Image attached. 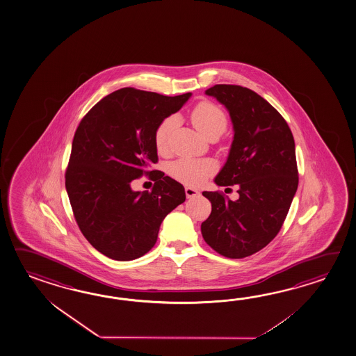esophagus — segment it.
I'll return each instance as SVG.
<instances>
[{"mask_svg":"<svg viewBox=\"0 0 356 356\" xmlns=\"http://www.w3.org/2000/svg\"><path fill=\"white\" fill-rule=\"evenodd\" d=\"M185 194H186V197L190 199V197H195V196L200 195V193L197 191V190L194 189V188H185Z\"/></svg>","mask_w":356,"mask_h":356,"instance_id":"obj_1","label":"esophagus"}]
</instances>
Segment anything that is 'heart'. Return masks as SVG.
<instances>
[{"label": "heart", "mask_w": 356, "mask_h": 356, "mask_svg": "<svg viewBox=\"0 0 356 356\" xmlns=\"http://www.w3.org/2000/svg\"><path fill=\"white\" fill-rule=\"evenodd\" d=\"M191 122L197 131L203 134L205 138L219 137L227 128V118L225 114L213 102H199L194 109L191 110ZM174 116H168L161 122L160 125L154 131V145L157 151L161 153L166 152L168 149L170 137L174 131ZM214 165L209 160H191L182 159L176 161L170 167V174L177 181L196 186L205 181V179L213 174Z\"/></svg>", "instance_id": "heart-1"}]
</instances>
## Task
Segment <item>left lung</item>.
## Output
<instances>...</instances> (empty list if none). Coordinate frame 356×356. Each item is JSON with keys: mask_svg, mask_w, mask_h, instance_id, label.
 Segmentation results:
<instances>
[{"mask_svg": "<svg viewBox=\"0 0 356 356\" xmlns=\"http://www.w3.org/2000/svg\"><path fill=\"white\" fill-rule=\"evenodd\" d=\"M205 95L225 105L233 125L232 145L214 182L238 185L240 197L204 191L211 213L202 234L218 254L243 259L274 240L289 211L298 188L294 138L283 116L250 88L216 85Z\"/></svg>", "mask_w": 356, "mask_h": 356, "instance_id": "8db88e82", "label": "left lung"}]
</instances>
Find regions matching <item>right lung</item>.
<instances>
[{"mask_svg": "<svg viewBox=\"0 0 356 356\" xmlns=\"http://www.w3.org/2000/svg\"><path fill=\"white\" fill-rule=\"evenodd\" d=\"M190 96L120 88L97 102L74 133L65 190L82 234L113 260L147 254L162 220L186 199L180 182L151 167L159 161L154 131ZM145 173L156 181L153 191L134 192L131 181Z\"/></svg>", "mask_w": 356, "mask_h": 356, "instance_id": "add662e5", "label": "right lung"}]
</instances>
